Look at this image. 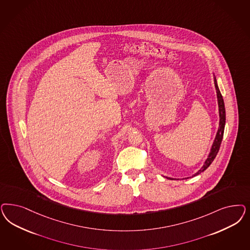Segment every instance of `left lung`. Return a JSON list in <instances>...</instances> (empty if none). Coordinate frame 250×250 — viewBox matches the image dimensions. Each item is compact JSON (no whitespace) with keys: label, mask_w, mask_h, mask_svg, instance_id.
<instances>
[{"label":"left lung","mask_w":250,"mask_h":250,"mask_svg":"<svg viewBox=\"0 0 250 250\" xmlns=\"http://www.w3.org/2000/svg\"><path fill=\"white\" fill-rule=\"evenodd\" d=\"M213 78H214V85H215V89H216V93H217V101H218V107H219V128H218L217 133L215 135L214 138V141L212 143L211 145V148H210V151H209V155L207 157V159L204 162L203 166L201 167V169L199 171H197L194 175H192L193 177L199 174H201L202 172H203L204 170L207 169L209 167V165L212 163V161L214 160L215 156L217 155L218 151L220 149V145L222 143V140H223V136H224V131H225V126H226V107H225V102H224V99L222 97V94L219 90L218 87L217 81H216V77L213 73ZM167 179H173L171 177H167ZM188 178V177H187ZM187 178H183V179H187Z\"/></svg>","instance_id":"obj_1"}]
</instances>
